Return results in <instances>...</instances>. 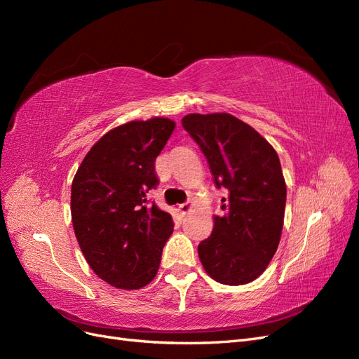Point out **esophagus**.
Here are the masks:
<instances>
[{
  "label": "esophagus",
  "instance_id": "esophagus-1",
  "mask_svg": "<svg viewBox=\"0 0 359 359\" xmlns=\"http://www.w3.org/2000/svg\"><path fill=\"white\" fill-rule=\"evenodd\" d=\"M191 208H193V203L191 202H186V203H181L178 206V211H180L181 215H186V214H189L191 211Z\"/></svg>",
  "mask_w": 359,
  "mask_h": 359
}]
</instances>
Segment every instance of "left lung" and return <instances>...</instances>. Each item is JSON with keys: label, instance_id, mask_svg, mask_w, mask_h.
Masks as SVG:
<instances>
[{"label": "left lung", "instance_id": "1", "mask_svg": "<svg viewBox=\"0 0 359 359\" xmlns=\"http://www.w3.org/2000/svg\"><path fill=\"white\" fill-rule=\"evenodd\" d=\"M208 161L222 199L212 233L198 253L210 277L238 286L256 280L276 255L285 220L286 182L276 149L231 114L181 119Z\"/></svg>", "mask_w": 359, "mask_h": 359}]
</instances>
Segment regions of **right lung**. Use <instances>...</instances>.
Returning <instances> with one entry per match:
<instances>
[{"mask_svg":"<svg viewBox=\"0 0 359 359\" xmlns=\"http://www.w3.org/2000/svg\"><path fill=\"white\" fill-rule=\"evenodd\" d=\"M175 123L132 121L107 132L76 172L72 222L94 273L118 289H140L157 274L173 231L169 212L147 193L158 186L156 158Z\"/></svg>","mask_w":359,"mask_h":359,"instance_id":"1","label":"right lung"}]
</instances>
